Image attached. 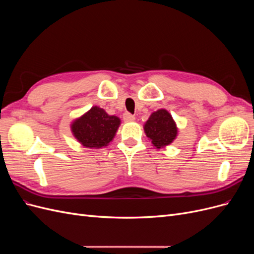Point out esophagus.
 I'll return each mask as SVG.
<instances>
[{
    "mask_svg": "<svg viewBox=\"0 0 254 254\" xmlns=\"http://www.w3.org/2000/svg\"><path fill=\"white\" fill-rule=\"evenodd\" d=\"M134 119H135L134 115L130 114V113H128V112H125L124 115H123V120H124L125 122H133Z\"/></svg>",
    "mask_w": 254,
    "mask_h": 254,
    "instance_id": "34e87169",
    "label": "esophagus"
}]
</instances>
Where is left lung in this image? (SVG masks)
Here are the masks:
<instances>
[{"label":"left lung","mask_w":254,"mask_h":254,"mask_svg":"<svg viewBox=\"0 0 254 254\" xmlns=\"http://www.w3.org/2000/svg\"><path fill=\"white\" fill-rule=\"evenodd\" d=\"M144 131L152 145L160 149L170 145L177 136L178 129L172 115L165 109L151 113L144 125Z\"/></svg>","instance_id":"left-lung-1"}]
</instances>
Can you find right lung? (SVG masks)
Here are the masks:
<instances>
[{
    "label": "right lung",
    "instance_id": "right-lung-1",
    "mask_svg": "<svg viewBox=\"0 0 254 254\" xmlns=\"http://www.w3.org/2000/svg\"><path fill=\"white\" fill-rule=\"evenodd\" d=\"M121 120L115 115L107 114L97 106L75 120L71 126L76 139L84 147L101 148L108 145L117 133Z\"/></svg>",
    "mask_w": 254,
    "mask_h": 254
}]
</instances>
